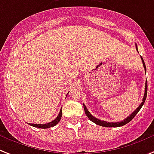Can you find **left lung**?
<instances>
[{
  "mask_svg": "<svg viewBox=\"0 0 154 154\" xmlns=\"http://www.w3.org/2000/svg\"><path fill=\"white\" fill-rule=\"evenodd\" d=\"M136 48H137V44H136ZM141 58V61H142V63H143V66H144V68H145V71L146 72V64H145V63H144V60ZM145 94H144V97H143V99H142V103H141L139 105V106L134 110V111L133 112L132 114H130V116H128L126 119H124L123 121L120 122H106V121H102V120H99V119H96V118H94V116H92L91 114L88 111V110L87 109L86 107V106L83 104V108H84V110H85V114L87 116V118L91 120V122H93L94 123L97 124L98 126H104V127H119V126H124V125H126L127 124L128 122H130L131 120H132L135 117V115L138 113L140 110H141V108L142 107V106H143L144 103H145V101L146 99V96H147V80L146 82V86H145Z\"/></svg>",
  "mask_w": 154,
  "mask_h": 154,
  "instance_id": "1",
  "label": "left lung"
}]
</instances>
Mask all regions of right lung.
Segmentation results:
<instances>
[{
	"instance_id": "1",
	"label": "right lung",
	"mask_w": 154,
	"mask_h": 154,
	"mask_svg": "<svg viewBox=\"0 0 154 154\" xmlns=\"http://www.w3.org/2000/svg\"><path fill=\"white\" fill-rule=\"evenodd\" d=\"M61 117H62V110H60V113L58 114V116L56 117V119L55 120H53L52 122H50L46 124H32L29 123V125L32 126H34V127L36 128H41V129H47V128H50V127H53L58 124V122L60 121L61 119Z\"/></svg>"
}]
</instances>
